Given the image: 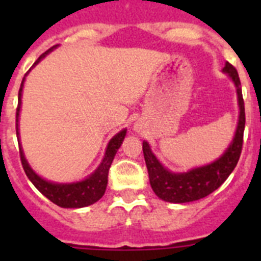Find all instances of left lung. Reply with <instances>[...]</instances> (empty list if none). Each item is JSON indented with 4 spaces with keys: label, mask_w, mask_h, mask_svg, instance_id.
<instances>
[{
    "label": "left lung",
    "mask_w": 261,
    "mask_h": 261,
    "mask_svg": "<svg viewBox=\"0 0 261 261\" xmlns=\"http://www.w3.org/2000/svg\"><path fill=\"white\" fill-rule=\"evenodd\" d=\"M222 71L231 78L237 89L239 117L231 144L223 151L220 158H217L214 162L195 167L187 172H172L156 159V156L151 151L150 145L146 141L142 142V150H144L145 163L149 172L150 186L154 193L163 201L184 204V202L196 201L202 197H206L229 177L238 163L242 145H243L244 123H246L241 81H239L237 69L229 62H226Z\"/></svg>",
    "instance_id": "left-lung-1"
}]
</instances>
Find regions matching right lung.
<instances>
[{
	"instance_id": "right-lung-1",
	"label": "right lung",
	"mask_w": 261,
	"mask_h": 261,
	"mask_svg": "<svg viewBox=\"0 0 261 261\" xmlns=\"http://www.w3.org/2000/svg\"><path fill=\"white\" fill-rule=\"evenodd\" d=\"M57 45L52 47L48 49L47 52L43 53L40 57L35 61L34 66L41 61L47 56L48 53L52 52ZM32 66V68H34ZM31 70V69H30ZM29 74V71L26 75ZM26 75L23 77L22 84H20L19 94H18V108H17V137H18V144H19V154H20V161H22L23 170L26 172L27 177H29L31 183L40 191L43 195L47 197L48 200L53 202V204L59 205L61 208H84V206H89V205L94 204L98 201L99 199H102V196L105 195L106 188H107L108 183V170L111 167V163L114 161L115 155H116L119 147L121 146L124 141V137L126 135V129L120 130L117 135L111 138L110 142L106 149L105 156H103L102 162L98 166L95 171L91 175L84 179L81 181H74V183H55V181L45 180L40 175L36 174L31 168V166L27 162L23 149L20 146L19 141V128H18V121H19V112H20V106H22V91H23V85L26 81Z\"/></svg>"
}]
</instances>
